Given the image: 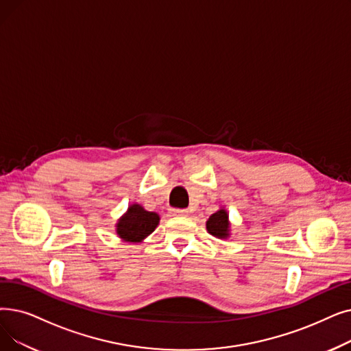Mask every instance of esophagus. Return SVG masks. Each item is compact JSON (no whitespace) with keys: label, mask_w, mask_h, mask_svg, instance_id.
Returning <instances> with one entry per match:
<instances>
[{"label":"esophagus","mask_w":351,"mask_h":351,"mask_svg":"<svg viewBox=\"0 0 351 351\" xmlns=\"http://www.w3.org/2000/svg\"><path fill=\"white\" fill-rule=\"evenodd\" d=\"M171 213L173 217H186L188 210L186 209H180V208H172Z\"/></svg>","instance_id":"1"}]
</instances>
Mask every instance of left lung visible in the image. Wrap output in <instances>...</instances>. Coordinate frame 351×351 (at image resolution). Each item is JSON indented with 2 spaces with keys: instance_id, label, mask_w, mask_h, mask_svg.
<instances>
[{
  "instance_id": "left-lung-1",
  "label": "left lung",
  "mask_w": 351,
  "mask_h": 351,
  "mask_svg": "<svg viewBox=\"0 0 351 351\" xmlns=\"http://www.w3.org/2000/svg\"><path fill=\"white\" fill-rule=\"evenodd\" d=\"M228 228H230V222H228V213L223 209H219L218 212L212 213L206 222L208 232L218 238L228 237Z\"/></svg>"
}]
</instances>
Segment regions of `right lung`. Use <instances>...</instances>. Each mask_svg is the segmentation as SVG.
<instances>
[{
    "instance_id": "1",
    "label": "right lung",
    "mask_w": 351,
    "mask_h": 351,
    "mask_svg": "<svg viewBox=\"0 0 351 351\" xmlns=\"http://www.w3.org/2000/svg\"><path fill=\"white\" fill-rule=\"evenodd\" d=\"M159 223V215L145 210L141 205H132L126 215L117 223V234L128 242H139L155 231Z\"/></svg>"
}]
</instances>
